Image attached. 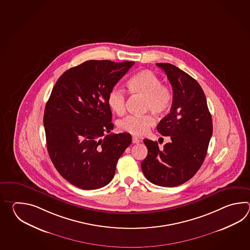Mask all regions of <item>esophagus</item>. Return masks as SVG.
Masks as SVG:
<instances>
[{"mask_svg":"<svg viewBox=\"0 0 250 250\" xmlns=\"http://www.w3.org/2000/svg\"><path fill=\"white\" fill-rule=\"evenodd\" d=\"M140 142V140L138 139V138H136V137H133L132 138V143L133 144H138Z\"/></svg>","mask_w":250,"mask_h":250,"instance_id":"1","label":"esophagus"}]
</instances>
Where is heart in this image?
<instances>
[{"label": "heart", "instance_id": "obj_1", "mask_svg": "<svg viewBox=\"0 0 250 250\" xmlns=\"http://www.w3.org/2000/svg\"><path fill=\"white\" fill-rule=\"evenodd\" d=\"M128 90L134 95L146 98L145 111L162 115L170 109L173 96L168 85H164L158 75L152 70L143 69L133 75L127 83ZM107 104L110 110L117 115H123L126 108V96L122 89L112 88L107 96ZM155 123L150 114L143 116L129 115L118 123V127L124 132L134 136H142Z\"/></svg>", "mask_w": 250, "mask_h": 250}]
</instances>
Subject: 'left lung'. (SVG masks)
Here are the masks:
<instances>
[{
	"label": "left lung",
	"instance_id": "left-lung-1",
	"mask_svg": "<svg viewBox=\"0 0 250 250\" xmlns=\"http://www.w3.org/2000/svg\"><path fill=\"white\" fill-rule=\"evenodd\" d=\"M156 65L165 70L173 91L170 113L156 127L170 142L159 149L156 141L144 139L148 154L141 169L153 184L171 188L190 180L200 169L212 138V116L197 80L172 64Z\"/></svg>",
	"mask_w": 250,
	"mask_h": 250
}]
</instances>
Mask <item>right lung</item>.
Returning <instances> with one entry per match:
<instances>
[{"label":"right lung","instance_id":"obj_1","mask_svg":"<svg viewBox=\"0 0 250 250\" xmlns=\"http://www.w3.org/2000/svg\"><path fill=\"white\" fill-rule=\"evenodd\" d=\"M134 63L86 61L66 70L53 86L43 114L46 145L54 167L70 184L96 189L112 181L132 138L110 134L107 96Z\"/></svg>","mask_w":250,"mask_h":250}]
</instances>
